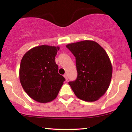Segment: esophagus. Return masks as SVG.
<instances>
[{
  "instance_id": "34e87169",
  "label": "esophagus",
  "mask_w": 132,
  "mask_h": 132,
  "mask_svg": "<svg viewBox=\"0 0 132 132\" xmlns=\"http://www.w3.org/2000/svg\"><path fill=\"white\" fill-rule=\"evenodd\" d=\"M64 77L65 79H66V81H68V75H66V74H64Z\"/></svg>"
}]
</instances>
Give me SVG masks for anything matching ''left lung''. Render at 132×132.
<instances>
[{
    "label": "left lung",
    "mask_w": 132,
    "mask_h": 132,
    "mask_svg": "<svg viewBox=\"0 0 132 132\" xmlns=\"http://www.w3.org/2000/svg\"><path fill=\"white\" fill-rule=\"evenodd\" d=\"M66 47L76 57L78 78L69 82L79 99L94 102L108 89L112 66L105 50L94 41L84 40L68 44Z\"/></svg>",
    "instance_id": "obj_1"
}]
</instances>
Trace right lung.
<instances>
[{
    "label": "right lung",
    "instance_id": "add662e5",
    "mask_svg": "<svg viewBox=\"0 0 132 132\" xmlns=\"http://www.w3.org/2000/svg\"><path fill=\"white\" fill-rule=\"evenodd\" d=\"M59 46H35L23 55L19 69L23 89L31 99L47 103L56 98L65 79L58 73L55 56Z\"/></svg>",
    "mask_w": 132,
    "mask_h": 132
}]
</instances>
